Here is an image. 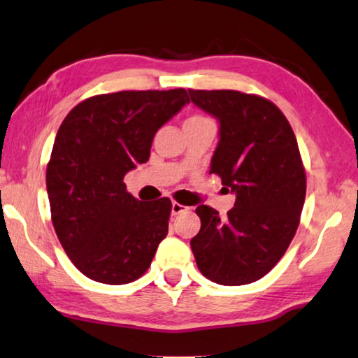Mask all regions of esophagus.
<instances>
[{
	"label": "esophagus",
	"mask_w": 358,
	"mask_h": 358,
	"mask_svg": "<svg viewBox=\"0 0 358 358\" xmlns=\"http://www.w3.org/2000/svg\"><path fill=\"white\" fill-rule=\"evenodd\" d=\"M186 209H188V208H186V206L177 203V201H173V203H172V215L181 214V213H183V210H186Z\"/></svg>",
	"instance_id": "esophagus-1"
}]
</instances>
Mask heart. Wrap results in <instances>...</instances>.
<instances>
[{"instance_id": "b5f03b06", "label": "heart", "mask_w": 358, "mask_h": 358, "mask_svg": "<svg viewBox=\"0 0 358 358\" xmlns=\"http://www.w3.org/2000/svg\"><path fill=\"white\" fill-rule=\"evenodd\" d=\"M203 122H208V118L201 117V115H191V117L185 120L183 127H185V124H198V123H203Z\"/></svg>"}]
</instances>
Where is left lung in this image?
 Listing matches in <instances>:
<instances>
[{"instance_id": "8db88e82", "label": "left lung", "mask_w": 358, "mask_h": 358, "mask_svg": "<svg viewBox=\"0 0 358 358\" xmlns=\"http://www.w3.org/2000/svg\"><path fill=\"white\" fill-rule=\"evenodd\" d=\"M188 92L220 123L209 173L236 196L225 220L209 206L196 208L201 230L191 250L204 278L220 285L251 284L279 263L299 229L306 193L299 144L268 99L238 90Z\"/></svg>"}]
</instances>
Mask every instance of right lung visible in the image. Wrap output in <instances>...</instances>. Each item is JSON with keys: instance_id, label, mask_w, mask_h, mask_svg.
Wrapping results in <instances>:
<instances>
[{"instance_id": "right-lung-1", "label": "right lung", "mask_w": 358, "mask_h": 358, "mask_svg": "<svg viewBox=\"0 0 358 358\" xmlns=\"http://www.w3.org/2000/svg\"><path fill=\"white\" fill-rule=\"evenodd\" d=\"M189 103L185 89L94 95L63 120L47 165L58 240L89 279L120 285L149 269L169 234L172 201L141 203L124 175L149 160L157 129Z\"/></svg>"}]
</instances>
